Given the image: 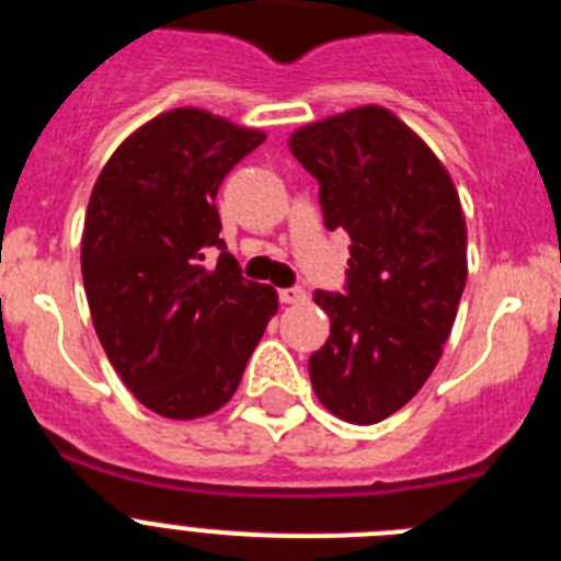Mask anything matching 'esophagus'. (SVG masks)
<instances>
[{"mask_svg": "<svg viewBox=\"0 0 561 561\" xmlns=\"http://www.w3.org/2000/svg\"><path fill=\"white\" fill-rule=\"evenodd\" d=\"M280 304H304L306 300V291L300 286H291V289H280Z\"/></svg>", "mask_w": 561, "mask_h": 561, "instance_id": "1", "label": "esophagus"}]
</instances>
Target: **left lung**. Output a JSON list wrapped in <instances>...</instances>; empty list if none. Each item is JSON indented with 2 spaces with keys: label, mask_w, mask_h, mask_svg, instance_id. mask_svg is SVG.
I'll list each match as a JSON object with an SVG mask.
<instances>
[{
  "label": "left lung",
  "mask_w": 561,
  "mask_h": 561,
  "mask_svg": "<svg viewBox=\"0 0 561 561\" xmlns=\"http://www.w3.org/2000/svg\"><path fill=\"white\" fill-rule=\"evenodd\" d=\"M289 151L320 182L325 227L351 236L348 291H317L331 336L309 359L311 388L351 424H376L424 388L466 286L458 191L419 134L385 106L300 126Z\"/></svg>",
  "instance_id": "left-lung-1"
}]
</instances>
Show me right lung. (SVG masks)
Listing matches in <instances>:
<instances>
[{
    "instance_id": "obj_1",
    "label": "right lung",
    "mask_w": 561,
    "mask_h": 561,
    "mask_svg": "<svg viewBox=\"0 0 561 561\" xmlns=\"http://www.w3.org/2000/svg\"><path fill=\"white\" fill-rule=\"evenodd\" d=\"M261 128L196 106L157 114L117 146L89 196L81 272L92 325L134 399L162 419L216 413L277 311L272 286L225 250L216 193Z\"/></svg>"
}]
</instances>
